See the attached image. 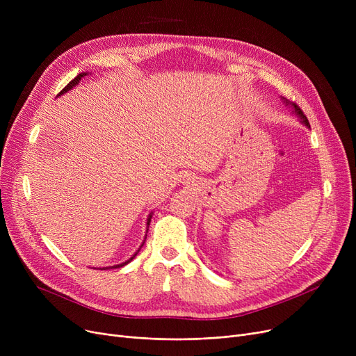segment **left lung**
<instances>
[{
	"mask_svg": "<svg viewBox=\"0 0 356 356\" xmlns=\"http://www.w3.org/2000/svg\"><path fill=\"white\" fill-rule=\"evenodd\" d=\"M283 99V102L289 106V108H291V112L293 114L298 118V121H300L305 127H307V128H310V124H309V120H307V117L303 114V111L298 108L296 104H293V102H290L289 99H286V98H282Z\"/></svg>",
	"mask_w": 356,
	"mask_h": 356,
	"instance_id": "1",
	"label": "left lung"
}]
</instances>
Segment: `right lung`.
Here are the masks:
<instances>
[{
  "label": "right lung",
  "mask_w": 356,
  "mask_h": 356,
  "mask_svg": "<svg viewBox=\"0 0 356 356\" xmlns=\"http://www.w3.org/2000/svg\"><path fill=\"white\" fill-rule=\"evenodd\" d=\"M88 74H89V72H82V73H79L78 74V76L76 78H74V79H72L66 86H65V89H62L60 90V93H59V95L58 97H62V95H65V93L66 92H69L70 89H73L74 86H76L85 76H88ZM152 218H153V212L152 213H149L148 216H147V222H145V225H147V231H145V236H144V241H143V244L140 245V248L133 254V255H131L127 261H124V263H121V264H117V266H109V267H102V268H99V270H108V268H121V267H124V266H127L128 263H131V261H133L134 258H136V255L140 252V250H141V247L144 245V242H145V238H147V232H148V225H149V222H152Z\"/></svg>",
  "instance_id": "obj_1"
}]
</instances>
